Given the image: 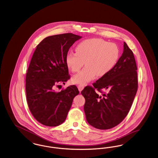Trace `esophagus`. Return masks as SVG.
Returning a JSON list of instances; mask_svg holds the SVG:
<instances>
[{
  "mask_svg": "<svg viewBox=\"0 0 158 158\" xmlns=\"http://www.w3.org/2000/svg\"><path fill=\"white\" fill-rule=\"evenodd\" d=\"M77 88H78V89H79V90L80 92H81V91L84 89L85 86H84L83 85H79L77 86Z\"/></svg>",
  "mask_w": 158,
  "mask_h": 158,
  "instance_id": "obj_1",
  "label": "esophagus"
}]
</instances>
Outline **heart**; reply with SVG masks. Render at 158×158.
Returning a JSON list of instances; mask_svg holds the SVG:
<instances>
[{
    "label": "heart",
    "mask_w": 158,
    "mask_h": 158,
    "mask_svg": "<svg viewBox=\"0 0 158 158\" xmlns=\"http://www.w3.org/2000/svg\"><path fill=\"white\" fill-rule=\"evenodd\" d=\"M76 52H69L66 61L73 72L85 68L74 76L72 82L85 85L94 80L96 76L102 77L110 73L116 65L120 56L118 47L101 38H90L77 45Z\"/></svg>",
    "instance_id": "obj_1"
}]
</instances>
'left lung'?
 I'll return each instance as SVG.
<instances>
[{
	"instance_id": "left-lung-1",
	"label": "left lung",
	"mask_w": 158,
	"mask_h": 158,
	"mask_svg": "<svg viewBox=\"0 0 158 158\" xmlns=\"http://www.w3.org/2000/svg\"><path fill=\"white\" fill-rule=\"evenodd\" d=\"M123 52L113 70L81 94L85 99L84 111L88 123L94 127L106 130L123 120L133 104L137 90V65L132 51L124 42ZM108 90L102 96L95 92Z\"/></svg>"
}]
</instances>
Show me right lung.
Returning a JSON list of instances; mask_svg holds the SVG:
<instances>
[{"instance_id":"1","label":"right lung","mask_w":158,"mask_h":158,"mask_svg":"<svg viewBox=\"0 0 158 158\" xmlns=\"http://www.w3.org/2000/svg\"><path fill=\"white\" fill-rule=\"evenodd\" d=\"M82 37L72 33L47 37L32 55L25 79L27 99L34 117L44 126L62 124L79 93L75 85L60 92L56 89L70 78L66 56L70 47Z\"/></svg>"}]
</instances>
